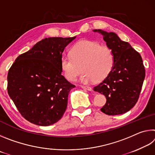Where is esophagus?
<instances>
[{
    "label": "esophagus",
    "mask_w": 155,
    "mask_h": 155,
    "mask_svg": "<svg viewBox=\"0 0 155 155\" xmlns=\"http://www.w3.org/2000/svg\"><path fill=\"white\" fill-rule=\"evenodd\" d=\"M81 87H82L83 89H84V90H88V91H91V90H92V89H91V87H89V86H84V85H81Z\"/></svg>",
    "instance_id": "obj_1"
}]
</instances>
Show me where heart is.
I'll return each instance as SVG.
<instances>
[{"mask_svg":"<svg viewBox=\"0 0 155 155\" xmlns=\"http://www.w3.org/2000/svg\"><path fill=\"white\" fill-rule=\"evenodd\" d=\"M115 64L112 50L98 41L83 40L70 50L69 56H63L61 68L65 78L74 81L81 71V80L85 83L100 82L111 74Z\"/></svg>","mask_w":155,"mask_h":155,"instance_id":"1","label":"heart"}]
</instances>
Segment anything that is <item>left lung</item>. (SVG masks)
<instances>
[{
	"label": "left lung",
	"instance_id": "8db88e82",
	"mask_svg": "<svg viewBox=\"0 0 155 155\" xmlns=\"http://www.w3.org/2000/svg\"><path fill=\"white\" fill-rule=\"evenodd\" d=\"M103 37L107 46L114 54L115 64L111 74L94 87L104 94L107 102L101 109L109 115L124 114L135 105L145 78V68L137 51L116 34L101 29H94Z\"/></svg>",
	"mask_w": 155,
	"mask_h": 155
}]
</instances>
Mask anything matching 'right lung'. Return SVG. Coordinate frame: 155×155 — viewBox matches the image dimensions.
Listing matches in <instances>:
<instances>
[{"label":"right lung","instance_id":"obj_1","mask_svg":"<svg viewBox=\"0 0 155 155\" xmlns=\"http://www.w3.org/2000/svg\"><path fill=\"white\" fill-rule=\"evenodd\" d=\"M75 38L41 40L18 56L9 68L8 94L28 122L45 127L64 114L68 94L75 85L61 74V59L65 47Z\"/></svg>","mask_w":155,"mask_h":155}]
</instances>
